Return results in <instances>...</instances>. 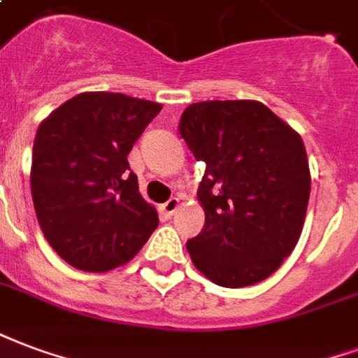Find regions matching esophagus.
Here are the masks:
<instances>
[{"instance_id":"34e87169","label":"esophagus","mask_w":358,"mask_h":358,"mask_svg":"<svg viewBox=\"0 0 358 358\" xmlns=\"http://www.w3.org/2000/svg\"><path fill=\"white\" fill-rule=\"evenodd\" d=\"M178 206H180L178 197H171L166 203H163V205L159 206V210L165 214V216H172V214L178 210Z\"/></svg>"}]
</instances>
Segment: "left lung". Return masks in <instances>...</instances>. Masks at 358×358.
<instances>
[{
  "mask_svg": "<svg viewBox=\"0 0 358 358\" xmlns=\"http://www.w3.org/2000/svg\"><path fill=\"white\" fill-rule=\"evenodd\" d=\"M178 131L205 163L197 189L205 226L186 243L193 264L226 288L267 279L306 220L311 176L300 134L254 100L187 106Z\"/></svg>",
  "mask_w": 358,
  "mask_h": 358,
  "instance_id": "8db88e82",
  "label": "left lung"
}]
</instances>
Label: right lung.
<instances>
[{
  "mask_svg": "<svg viewBox=\"0 0 358 358\" xmlns=\"http://www.w3.org/2000/svg\"><path fill=\"white\" fill-rule=\"evenodd\" d=\"M163 106L83 92L39 125L31 197L45 239L70 266L108 271L138 252L159 224L127 155Z\"/></svg>",
  "mask_w": 358,
  "mask_h": 358,
  "instance_id": "add662e5",
  "label": "right lung"
}]
</instances>
